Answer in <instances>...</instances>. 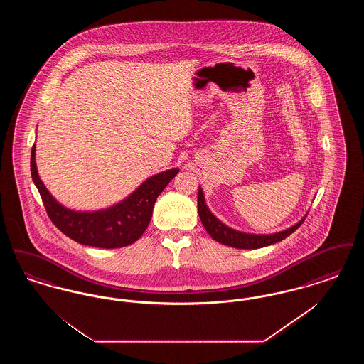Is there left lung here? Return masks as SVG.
<instances>
[{
	"mask_svg": "<svg viewBox=\"0 0 364 364\" xmlns=\"http://www.w3.org/2000/svg\"><path fill=\"white\" fill-rule=\"evenodd\" d=\"M198 211H199V217H200V221L205 226V229L208 230V235L215 242L225 244L229 247H235V248H242V250H255V248H262V247L281 242L285 237H288L291 233H294V230L306 220V215H304L299 223H296L291 228L281 230V232H276V233H270V235H255V233L240 232V230H236L230 226L225 225L210 211V208L206 205L203 190L200 187L198 192Z\"/></svg>",
	"mask_w": 364,
	"mask_h": 364,
	"instance_id": "obj_1",
	"label": "left lung"
}]
</instances>
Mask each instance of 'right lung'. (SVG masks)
<instances>
[{
    "label": "right lung",
    "mask_w": 364,
    "mask_h": 364,
    "mask_svg": "<svg viewBox=\"0 0 364 364\" xmlns=\"http://www.w3.org/2000/svg\"><path fill=\"white\" fill-rule=\"evenodd\" d=\"M178 168L168 169L144 180L136 190L110 208L79 211L61 205L42 183L31 150V176L53 224L72 240L98 247L122 248L136 242L150 224L158 195L171 183Z\"/></svg>",
    "instance_id": "1"
}]
</instances>
